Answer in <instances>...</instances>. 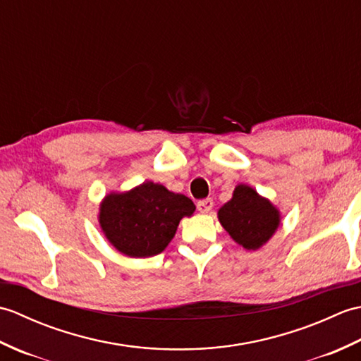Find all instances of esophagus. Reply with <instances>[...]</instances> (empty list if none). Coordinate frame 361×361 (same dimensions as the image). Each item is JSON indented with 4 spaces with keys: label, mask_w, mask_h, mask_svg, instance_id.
<instances>
[{
    "label": "esophagus",
    "mask_w": 361,
    "mask_h": 361,
    "mask_svg": "<svg viewBox=\"0 0 361 361\" xmlns=\"http://www.w3.org/2000/svg\"><path fill=\"white\" fill-rule=\"evenodd\" d=\"M212 206H214V202H212V198H204V200H200V202H197V209L200 211L202 214H206V212H209L211 209H212Z\"/></svg>",
    "instance_id": "1"
}]
</instances>
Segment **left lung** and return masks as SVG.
Masks as SVG:
<instances>
[{
    "instance_id": "8db88e82",
    "label": "left lung",
    "mask_w": 361,
    "mask_h": 361,
    "mask_svg": "<svg viewBox=\"0 0 361 361\" xmlns=\"http://www.w3.org/2000/svg\"><path fill=\"white\" fill-rule=\"evenodd\" d=\"M219 220L228 234L247 250H257L270 240L281 224V214L255 189L239 185L233 198L219 209Z\"/></svg>"
}]
</instances>
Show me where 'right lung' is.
I'll list each match as a JSON object with an SVG mask.
<instances>
[{
    "label": "right lung",
    "instance_id": "add662e5",
    "mask_svg": "<svg viewBox=\"0 0 361 361\" xmlns=\"http://www.w3.org/2000/svg\"><path fill=\"white\" fill-rule=\"evenodd\" d=\"M195 204L158 183L145 181L128 192L106 195L99 209V224L106 239L128 257L159 255L173 239L183 217H190Z\"/></svg>",
    "mask_w": 361,
    "mask_h": 361
}]
</instances>
